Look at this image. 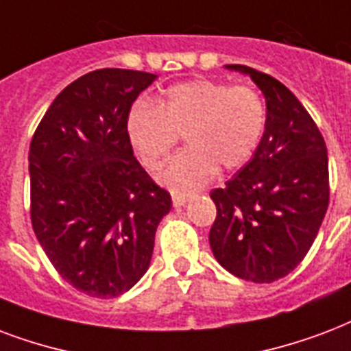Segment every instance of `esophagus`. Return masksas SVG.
<instances>
[{"label":"esophagus","mask_w":351,"mask_h":351,"mask_svg":"<svg viewBox=\"0 0 351 351\" xmlns=\"http://www.w3.org/2000/svg\"><path fill=\"white\" fill-rule=\"evenodd\" d=\"M171 199H173V206L175 208H180V206H184L187 200L191 199V195L180 193V191H171Z\"/></svg>","instance_id":"1"}]
</instances>
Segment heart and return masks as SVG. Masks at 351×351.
<instances>
[{"instance_id": "heart-1", "label": "heart", "mask_w": 351, "mask_h": 351, "mask_svg": "<svg viewBox=\"0 0 351 351\" xmlns=\"http://www.w3.org/2000/svg\"><path fill=\"white\" fill-rule=\"evenodd\" d=\"M265 125L267 110L256 90L200 79L171 86L156 104H134L125 132L149 171L162 167L184 134L187 147L158 180L189 191L204 186L217 169L232 171L247 164L263 138Z\"/></svg>"}]
</instances>
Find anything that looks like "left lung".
I'll return each mask as SVG.
<instances>
[{"instance_id": "obj_1", "label": "left lung", "mask_w": 351, "mask_h": 351, "mask_svg": "<svg viewBox=\"0 0 351 351\" xmlns=\"http://www.w3.org/2000/svg\"><path fill=\"white\" fill-rule=\"evenodd\" d=\"M226 68L258 84L267 125L252 160L210 193L217 208L210 247L234 276L272 283L300 265L324 221L328 149L304 104L280 80L241 64Z\"/></svg>"}]
</instances>
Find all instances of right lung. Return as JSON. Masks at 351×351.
Here are the masks:
<instances>
[{"label":"right lung","instance_id":"add662e5","mask_svg":"<svg viewBox=\"0 0 351 351\" xmlns=\"http://www.w3.org/2000/svg\"><path fill=\"white\" fill-rule=\"evenodd\" d=\"M156 75L95 69L58 93L29 149L31 223L60 276L80 293L114 298L151 265L171 195L134 158L130 106Z\"/></svg>","mask_w":351,"mask_h":351}]
</instances>
